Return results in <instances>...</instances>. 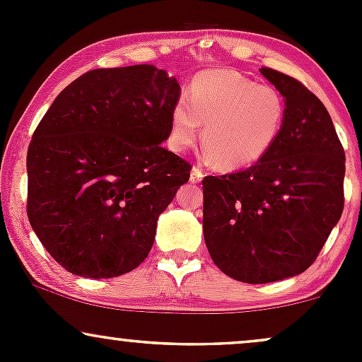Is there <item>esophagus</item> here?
Wrapping results in <instances>:
<instances>
[{
	"label": "esophagus",
	"mask_w": 362,
	"mask_h": 362,
	"mask_svg": "<svg viewBox=\"0 0 362 362\" xmlns=\"http://www.w3.org/2000/svg\"><path fill=\"white\" fill-rule=\"evenodd\" d=\"M202 178H204V172H202L201 168L194 167L192 173H190V182H192V184H201Z\"/></svg>",
	"instance_id": "34e87169"
}]
</instances>
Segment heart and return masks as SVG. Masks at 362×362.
I'll use <instances>...</instances> for the list:
<instances>
[{
	"label": "heart",
	"instance_id": "b5f03b06",
	"mask_svg": "<svg viewBox=\"0 0 362 362\" xmlns=\"http://www.w3.org/2000/svg\"><path fill=\"white\" fill-rule=\"evenodd\" d=\"M286 102L276 88L233 69H209L194 78L172 109L170 146L192 148L202 129V146L219 170H238L262 160L279 138Z\"/></svg>",
	"mask_w": 362,
	"mask_h": 362
}]
</instances>
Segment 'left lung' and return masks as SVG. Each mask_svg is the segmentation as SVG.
<instances>
[{"mask_svg":"<svg viewBox=\"0 0 362 362\" xmlns=\"http://www.w3.org/2000/svg\"><path fill=\"white\" fill-rule=\"evenodd\" d=\"M260 73L284 97L279 138L250 168L202 180L211 259L247 284L305 272L344 209L346 153L325 105L288 74Z\"/></svg>","mask_w":362,"mask_h":362,"instance_id":"left-lung-1","label":"left lung"}]
</instances>
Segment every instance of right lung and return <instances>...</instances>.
<instances>
[{
    "label": "right lung",
    "mask_w": 362,
    "mask_h": 362,
    "mask_svg": "<svg viewBox=\"0 0 362 362\" xmlns=\"http://www.w3.org/2000/svg\"><path fill=\"white\" fill-rule=\"evenodd\" d=\"M178 98L175 78L136 64L85 73L45 112L27 153V214L68 272L109 279L148 257L192 170L161 146Z\"/></svg>",
    "instance_id": "add662e5"
}]
</instances>
